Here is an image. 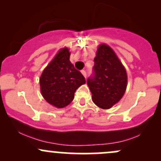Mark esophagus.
I'll use <instances>...</instances> for the list:
<instances>
[{"label":"esophagus","instance_id":"obj_1","mask_svg":"<svg viewBox=\"0 0 161 161\" xmlns=\"http://www.w3.org/2000/svg\"><path fill=\"white\" fill-rule=\"evenodd\" d=\"M81 74H82L83 75H84V77H87V72H86L85 70H81Z\"/></svg>","mask_w":161,"mask_h":161}]
</instances>
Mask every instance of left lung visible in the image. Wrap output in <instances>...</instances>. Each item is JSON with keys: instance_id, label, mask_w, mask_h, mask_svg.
<instances>
[{"instance_id": "8db88e82", "label": "left lung", "mask_w": 161, "mask_h": 161, "mask_svg": "<svg viewBox=\"0 0 161 161\" xmlns=\"http://www.w3.org/2000/svg\"><path fill=\"white\" fill-rule=\"evenodd\" d=\"M94 74L87 83L95 104L110 109L124 96L127 85V76L124 65L112 48L102 44L94 58Z\"/></svg>"}]
</instances>
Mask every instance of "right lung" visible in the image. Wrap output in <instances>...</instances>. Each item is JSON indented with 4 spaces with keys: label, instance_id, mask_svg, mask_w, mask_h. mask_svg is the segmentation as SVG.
Instances as JSON below:
<instances>
[{
    "label": "right lung",
    "instance_id": "1",
    "mask_svg": "<svg viewBox=\"0 0 161 161\" xmlns=\"http://www.w3.org/2000/svg\"><path fill=\"white\" fill-rule=\"evenodd\" d=\"M69 49H60L40 77L43 97L58 108L67 106L74 100V93L85 78L70 61Z\"/></svg>",
    "mask_w": 161,
    "mask_h": 161
}]
</instances>
